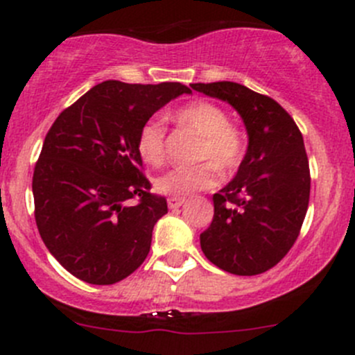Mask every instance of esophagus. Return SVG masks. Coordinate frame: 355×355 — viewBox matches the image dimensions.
<instances>
[{
	"label": "esophagus",
	"mask_w": 355,
	"mask_h": 355,
	"mask_svg": "<svg viewBox=\"0 0 355 355\" xmlns=\"http://www.w3.org/2000/svg\"><path fill=\"white\" fill-rule=\"evenodd\" d=\"M185 199L184 198H168V207L170 209H177V207L184 206Z\"/></svg>",
	"instance_id": "esophagus-1"
}]
</instances>
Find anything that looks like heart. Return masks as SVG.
<instances>
[{"mask_svg": "<svg viewBox=\"0 0 355 355\" xmlns=\"http://www.w3.org/2000/svg\"><path fill=\"white\" fill-rule=\"evenodd\" d=\"M182 125L192 128L202 137L198 159H206L192 166H180L156 178V189L173 198H189L207 191L218 180L216 170L228 175L241 164L244 156V137L230 123L221 106L211 101H194L177 111ZM139 155L146 163L159 166L166 157V127L161 118H151L139 130Z\"/></svg>", "mask_w": 355, "mask_h": 355, "instance_id": "heart-1", "label": "heart"}]
</instances>
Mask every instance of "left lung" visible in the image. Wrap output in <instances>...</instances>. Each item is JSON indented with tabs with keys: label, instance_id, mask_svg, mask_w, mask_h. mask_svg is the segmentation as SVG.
<instances>
[{
	"label": "left lung",
	"instance_id": "left-lung-1",
	"mask_svg": "<svg viewBox=\"0 0 355 355\" xmlns=\"http://www.w3.org/2000/svg\"><path fill=\"white\" fill-rule=\"evenodd\" d=\"M191 87L227 101L249 135L237 175L213 196L214 216L200 234V249L232 275L264 273L287 256L307 213L311 175L302 134L275 99L237 82Z\"/></svg>",
	"mask_w": 355,
	"mask_h": 355
}]
</instances>
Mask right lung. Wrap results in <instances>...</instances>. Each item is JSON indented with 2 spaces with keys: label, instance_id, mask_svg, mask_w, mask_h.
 Returning <instances> with one entry per match:
<instances>
[{
  "label": "right lung",
  "instance_id": "right-lung-1",
  "mask_svg": "<svg viewBox=\"0 0 355 355\" xmlns=\"http://www.w3.org/2000/svg\"><path fill=\"white\" fill-rule=\"evenodd\" d=\"M182 94L191 89L180 82L106 80L49 128L32 177L35 223L49 252L78 280L116 284L148 257L153 228L168 206L149 192L139 130Z\"/></svg>",
  "mask_w": 355,
  "mask_h": 355
}]
</instances>
